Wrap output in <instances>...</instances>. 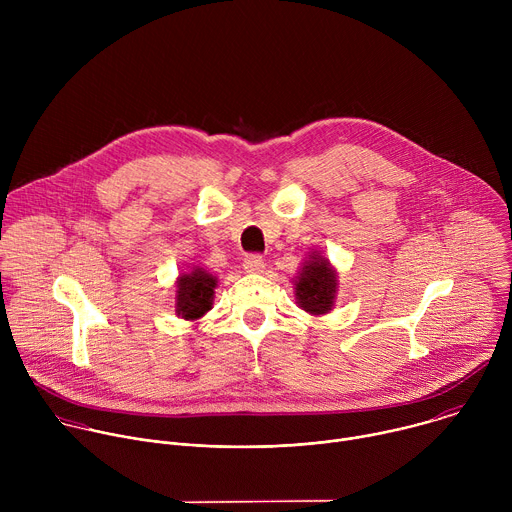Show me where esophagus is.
Wrapping results in <instances>:
<instances>
[{
    "instance_id": "1",
    "label": "esophagus",
    "mask_w": 512,
    "mask_h": 512,
    "mask_svg": "<svg viewBox=\"0 0 512 512\" xmlns=\"http://www.w3.org/2000/svg\"><path fill=\"white\" fill-rule=\"evenodd\" d=\"M243 267H245L247 273H259V271H263L265 263H263V257L259 253H251V255L245 257Z\"/></svg>"
}]
</instances>
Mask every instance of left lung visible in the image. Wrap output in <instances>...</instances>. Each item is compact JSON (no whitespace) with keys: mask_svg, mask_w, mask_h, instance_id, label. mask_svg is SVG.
I'll list each match as a JSON object with an SVG mask.
<instances>
[{"mask_svg":"<svg viewBox=\"0 0 512 512\" xmlns=\"http://www.w3.org/2000/svg\"><path fill=\"white\" fill-rule=\"evenodd\" d=\"M296 296L300 308L310 314H326L334 306L336 275L326 257H312L296 281Z\"/></svg>","mask_w":512,"mask_h":512,"instance_id":"1","label":"left lung"}]
</instances>
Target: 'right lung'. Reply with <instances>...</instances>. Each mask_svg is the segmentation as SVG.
Masks as SVG:
<instances>
[{
    "mask_svg": "<svg viewBox=\"0 0 512 512\" xmlns=\"http://www.w3.org/2000/svg\"><path fill=\"white\" fill-rule=\"evenodd\" d=\"M216 279L202 267L180 275L176 291V312L186 320H196L212 308Z\"/></svg>",
    "mask_w": 512,
    "mask_h": 512,
    "instance_id": "add662e5",
    "label": "right lung"
}]
</instances>
